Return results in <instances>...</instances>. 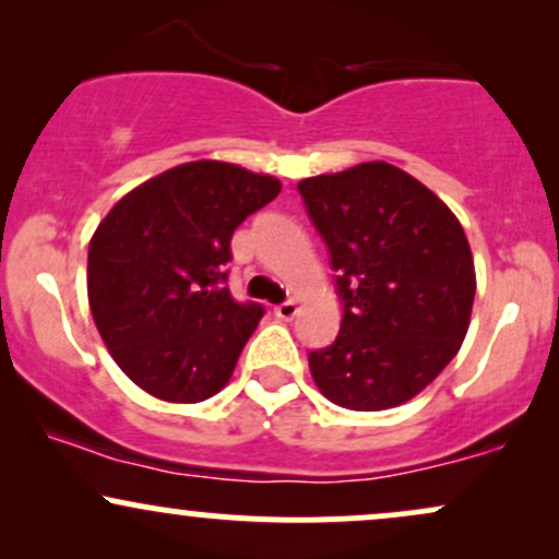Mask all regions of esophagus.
Masks as SVG:
<instances>
[{
  "mask_svg": "<svg viewBox=\"0 0 559 559\" xmlns=\"http://www.w3.org/2000/svg\"><path fill=\"white\" fill-rule=\"evenodd\" d=\"M297 301H281V305H275L273 307V312H275V318L278 320H292L294 316H297Z\"/></svg>",
  "mask_w": 559,
  "mask_h": 559,
  "instance_id": "1",
  "label": "esophagus"
}]
</instances>
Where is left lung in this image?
Returning a JSON list of instances; mask_svg holds the SVG:
<instances>
[{"mask_svg":"<svg viewBox=\"0 0 559 559\" xmlns=\"http://www.w3.org/2000/svg\"><path fill=\"white\" fill-rule=\"evenodd\" d=\"M329 247L344 316L307 355L318 389L346 409L413 400L452 362L476 297L471 243L452 210L389 163L299 181Z\"/></svg>","mask_w":559,"mask_h":559,"instance_id":"8db88e82","label":"left lung"}]
</instances>
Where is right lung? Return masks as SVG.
Wrapping results in <instances>:
<instances>
[{
    "label": "right lung",
    "mask_w": 559,
    "mask_h": 559,
    "mask_svg": "<svg viewBox=\"0 0 559 559\" xmlns=\"http://www.w3.org/2000/svg\"><path fill=\"white\" fill-rule=\"evenodd\" d=\"M281 183L199 159L136 186L88 243V305L102 342L136 386L202 402L228 383L265 307L230 297V236Z\"/></svg>",
    "instance_id": "obj_1"
}]
</instances>
